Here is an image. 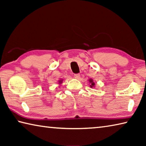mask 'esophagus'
Masks as SVG:
<instances>
[{
	"label": "esophagus",
	"mask_w": 146,
	"mask_h": 146,
	"mask_svg": "<svg viewBox=\"0 0 146 146\" xmlns=\"http://www.w3.org/2000/svg\"><path fill=\"white\" fill-rule=\"evenodd\" d=\"M80 75H79V74H75V75H74V78L76 79H78L79 78H80Z\"/></svg>",
	"instance_id": "34e87169"
}]
</instances>
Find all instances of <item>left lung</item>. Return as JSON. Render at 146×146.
Segmentation results:
<instances>
[{
    "label": "left lung",
    "instance_id": "8db88e82",
    "mask_svg": "<svg viewBox=\"0 0 146 146\" xmlns=\"http://www.w3.org/2000/svg\"><path fill=\"white\" fill-rule=\"evenodd\" d=\"M89 82H90V88H95V82H93V80L92 78H90L89 79Z\"/></svg>",
    "mask_w": 146,
    "mask_h": 146
}]
</instances>
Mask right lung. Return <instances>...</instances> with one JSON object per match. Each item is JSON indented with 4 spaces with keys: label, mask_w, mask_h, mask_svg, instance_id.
Here are the masks:
<instances>
[{
    "label": "right lung",
    "mask_w": 146,
    "mask_h": 146,
    "mask_svg": "<svg viewBox=\"0 0 146 146\" xmlns=\"http://www.w3.org/2000/svg\"><path fill=\"white\" fill-rule=\"evenodd\" d=\"M63 80H63V79H62H62H60V80H59L58 81V84H59V85H61V84H62V82H63Z\"/></svg>",
    "instance_id": "add662e5"
}]
</instances>
